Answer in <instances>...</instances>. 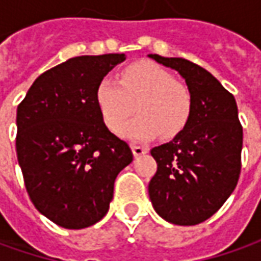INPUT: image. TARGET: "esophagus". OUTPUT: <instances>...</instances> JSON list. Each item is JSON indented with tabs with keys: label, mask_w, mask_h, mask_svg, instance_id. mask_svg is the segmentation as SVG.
<instances>
[{
	"label": "esophagus",
	"mask_w": 261,
	"mask_h": 261,
	"mask_svg": "<svg viewBox=\"0 0 261 261\" xmlns=\"http://www.w3.org/2000/svg\"><path fill=\"white\" fill-rule=\"evenodd\" d=\"M132 152H134V155L139 156V155H144L148 152V149H146L145 146H141V145H132Z\"/></svg>",
	"instance_id": "obj_1"
}]
</instances>
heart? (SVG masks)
I'll return each instance as SVG.
<instances>
[{
    "label": "heart",
    "mask_w": 261,
    "mask_h": 261,
    "mask_svg": "<svg viewBox=\"0 0 261 261\" xmlns=\"http://www.w3.org/2000/svg\"><path fill=\"white\" fill-rule=\"evenodd\" d=\"M95 101L112 132L119 130L136 106L140 116L120 129V135L132 141L149 139L158 134L164 139L178 135L193 112L190 90L163 66L149 61L126 66L119 74V81L105 78L97 86Z\"/></svg>",
    "instance_id": "obj_1"
}]
</instances>
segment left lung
<instances>
[{"mask_svg":"<svg viewBox=\"0 0 261 261\" xmlns=\"http://www.w3.org/2000/svg\"><path fill=\"white\" fill-rule=\"evenodd\" d=\"M185 78L193 112L170 142L151 149L156 173L148 186L155 212L174 225H196L234 192L241 171L243 126L234 95L202 66L183 58L148 55Z\"/></svg>","mask_w":261,"mask_h":261,"instance_id":"1","label":"left lung"}]
</instances>
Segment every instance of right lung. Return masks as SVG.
Instances as JSON below:
<instances>
[{
    "label": "right lung",
    "mask_w": 261,
    "mask_h": 261,
    "mask_svg": "<svg viewBox=\"0 0 261 261\" xmlns=\"http://www.w3.org/2000/svg\"><path fill=\"white\" fill-rule=\"evenodd\" d=\"M125 54L75 56L36 78L17 107V160L35 207L81 229L107 214L117 174L134 154L103 122L97 86Z\"/></svg>",
    "instance_id": "right-lung-1"
}]
</instances>
